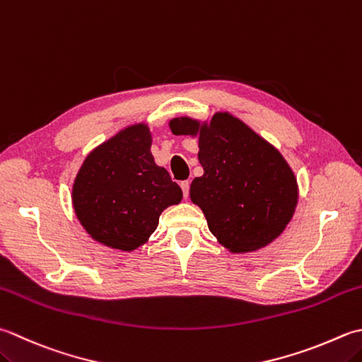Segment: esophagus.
<instances>
[{"instance_id": "34e87169", "label": "esophagus", "mask_w": 362, "mask_h": 362, "mask_svg": "<svg viewBox=\"0 0 362 362\" xmlns=\"http://www.w3.org/2000/svg\"><path fill=\"white\" fill-rule=\"evenodd\" d=\"M180 188H182V191H183V197H185V199H188V194H189V182H188V180L182 182V183H180Z\"/></svg>"}]
</instances>
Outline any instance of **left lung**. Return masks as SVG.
<instances>
[{"label":"left lung","instance_id":"obj_1","mask_svg":"<svg viewBox=\"0 0 362 362\" xmlns=\"http://www.w3.org/2000/svg\"><path fill=\"white\" fill-rule=\"evenodd\" d=\"M174 134L199 136L204 174L189 187L209 229L230 252H251L278 238L298 202L296 177L268 141L229 112L210 122L175 117Z\"/></svg>","mask_w":362,"mask_h":362}]
</instances>
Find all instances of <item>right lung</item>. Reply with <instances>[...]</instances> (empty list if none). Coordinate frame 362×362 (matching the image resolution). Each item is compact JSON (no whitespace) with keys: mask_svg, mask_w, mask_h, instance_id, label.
I'll list each match as a JSON object with an SVG mask.
<instances>
[{"mask_svg":"<svg viewBox=\"0 0 362 362\" xmlns=\"http://www.w3.org/2000/svg\"><path fill=\"white\" fill-rule=\"evenodd\" d=\"M152 134L134 124L95 147L78 171L72 204L95 242L120 251L144 245L161 211L182 201V189L151 152Z\"/></svg>","mask_w":362,"mask_h":362,"instance_id":"1","label":"right lung"}]
</instances>
